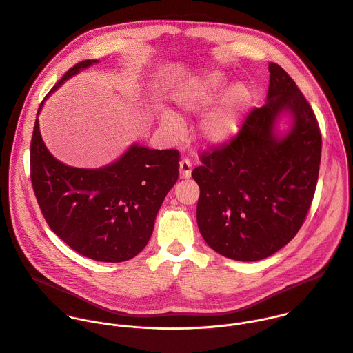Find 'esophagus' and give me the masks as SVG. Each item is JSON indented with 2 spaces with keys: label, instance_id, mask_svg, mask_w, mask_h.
Instances as JSON below:
<instances>
[{
  "label": "esophagus",
  "instance_id": "34e87169",
  "mask_svg": "<svg viewBox=\"0 0 353 353\" xmlns=\"http://www.w3.org/2000/svg\"><path fill=\"white\" fill-rule=\"evenodd\" d=\"M192 172V163L188 159L180 161V177L181 179H190Z\"/></svg>",
  "mask_w": 353,
  "mask_h": 353
}]
</instances>
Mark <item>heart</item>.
<instances>
[{
    "label": "heart",
    "instance_id": "1",
    "mask_svg": "<svg viewBox=\"0 0 353 353\" xmlns=\"http://www.w3.org/2000/svg\"><path fill=\"white\" fill-rule=\"evenodd\" d=\"M220 71H208L180 83L173 92L174 104L184 114H201L216 105L205 115L198 128L199 139L209 145H221L232 140L241 130L245 115L252 104V92L242 82L232 83ZM161 128L172 137L181 134V122L172 111L159 112Z\"/></svg>",
    "mask_w": 353,
    "mask_h": 353
}]
</instances>
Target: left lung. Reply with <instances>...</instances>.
Listing matches in <instances>:
<instances>
[{"instance_id":"obj_1","label":"left lung","mask_w":353,"mask_h":353,"mask_svg":"<svg viewBox=\"0 0 353 353\" xmlns=\"http://www.w3.org/2000/svg\"><path fill=\"white\" fill-rule=\"evenodd\" d=\"M268 70L267 103L248 114L232 140L202 154L192 170L201 190V235L236 261L267 259L296 236L319 176L322 134L314 110L279 64ZM282 113L292 118L286 135L276 130Z\"/></svg>"}]
</instances>
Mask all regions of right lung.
Here are the masks:
<instances>
[{
  "instance_id": "right-lung-1",
  "label": "right lung",
  "mask_w": 353,
  "mask_h": 353,
  "mask_svg": "<svg viewBox=\"0 0 353 353\" xmlns=\"http://www.w3.org/2000/svg\"><path fill=\"white\" fill-rule=\"evenodd\" d=\"M97 61L77 63L41 101L30 176L42 216L64 243L88 259L122 263L148 243L158 210L179 179L180 152L133 144L104 168L81 169L61 163L48 151L38 121L43 101L65 79Z\"/></svg>"
}]
</instances>
